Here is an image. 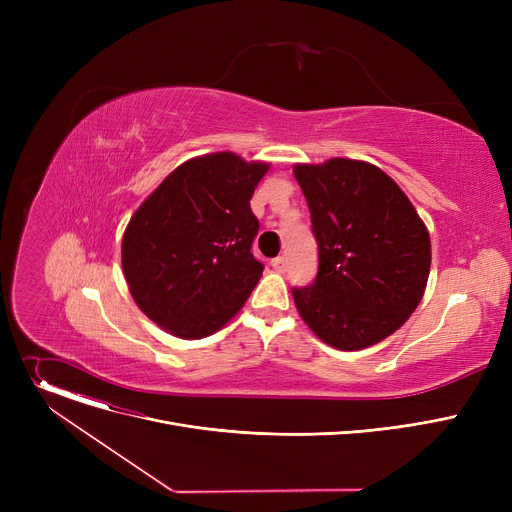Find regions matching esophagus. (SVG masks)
<instances>
[{
    "instance_id": "34e87169",
    "label": "esophagus",
    "mask_w": 512,
    "mask_h": 512,
    "mask_svg": "<svg viewBox=\"0 0 512 512\" xmlns=\"http://www.w3.org/2000/svg\"><path fill=\"white\" fill-rule=\"evenodd\" d=\"M272 265H274L276 272H286V270H288V259H286L284 255H280V257H276V259L272 261Z\"/></svg>"
}]
</instances>
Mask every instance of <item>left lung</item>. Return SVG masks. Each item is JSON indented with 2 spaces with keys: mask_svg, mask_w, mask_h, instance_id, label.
I'll return each instance as SVG.
<instances>
[{
  "mask_svg": "<svg viewBox=\"0 0 512 512\" xmlns=\"http://www.w3.org/2000/svg\"><path fill=\"white\" fill-rule=\"evenodd\" d=\"M317 240V276L292 288L305 324L340 351L396 332L429 276V234L400 186L365 161L297 166Z\"/></svg>",
  "mask_w": 512,
  "mask_h": 512,
  "instance_id": "obj_1",
  "label": "left lung"
}]
</instances>
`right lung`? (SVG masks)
Instances as JSON below:
<instances>
[{"mask_svg":"<svg viewBox=\"0 0 512 512\" xmlns=\"http://www.w3.org/2000/svg\"><path fill=\"white\" fill-rule=\"evenodd\" d=\"M267 168L234 153L191 159L132 215L122 270L134 303L157 326L195 340L245 305L263 272L249 201Z\"/></svg>","mask_w":512,"mask_h":512,"instance_id":"add662e5","label":"right lung"}]
</instances>
